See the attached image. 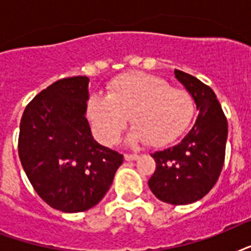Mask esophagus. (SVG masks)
<instances>
[{"mask_svg":"<svg viewBox=\"0 0 251 251\" xmlns=\"http://www.w3.org/2000/svg\"><path fill=\"white\" fill-rule=\"evenodd\" d=\"M138 155H135V153H125V160L127 161H133V160H137L138 159Z\"/></svg>","mask_w":251,"mask_h":251,"instance_id":"1","label":"esophagus"}]
</instances>
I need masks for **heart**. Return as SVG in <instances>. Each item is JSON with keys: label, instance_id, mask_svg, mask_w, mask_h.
<instances>
[{"label": "heart", "instance_id": "obj_1", "mask_svg": "<svg viewBox=\"0 0 251 251\" xmlns=\"http://www.w3.org/2000/svg\"><path fill=\"white\" fill-rule=\"evenodd\" d=\"M87 113L95 135L104 145L117 142L130 117L135 126L130 141L163 147L189 127L195 101L189 91L172 88L160 76L134 72L112 80L108 96H91Z\"/></svg>", "mask_w": 251, "mask_h": 251}]
</instances>
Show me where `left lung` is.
<instances>
[{
    "label": "left lung",
    "mask_w": 251,
    "mask_h": 251,
    "mask_svg": "<svg viewBox=\"0 0 251 251\" xmlns=\"http://www.w3.org/2000/svg\"><path fill=\"white\" fill-rule=\"evenodd\" d=\"M175 74L194 98L199 114L178 145L151 153L156 169L149 186L161 202L179 206L202 199L218 182L226 160L228 122L211 87L187 73Z\"/></svg>",
    "instance_id": "8db88e82"
}]
</instances>
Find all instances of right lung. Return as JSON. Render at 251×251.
<instances>
[{"mask_svg":"<svg viewBox=\"0 0 251 251\" xmlns=\"http://www.w3.org/2000/svg\"><path fill=\"white\" fill-rule=\"evenodd\" d=\"M87 76L52 83L27 104L18 153L37 195L62 212L96 206L109 190L124 155L99 145L86 109Z\"/></svg>","mask_w":251,"mask_h":251,"instance_id":"1","label":"right lung"}]
</instances>
